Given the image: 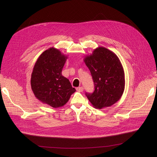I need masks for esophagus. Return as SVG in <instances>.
I'll use <instances>...</instances> for the list:
<instances>
[{"mask_svg":"<svg viewBox=\"0 0 157 157\" xmlns=\"http://www.w3.org/2000/svg\"><path fill=\"white\" fill-rule=\"evenodd\" d=\"M76 91L78 92H82L83 91V87H78L76 88Z\"/></svg>","mask_w":157,"mask_h":157,"instance_id":"obj_1","label":"esophagus"}]
</instances>
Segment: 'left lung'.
<instances>
[{
  "label": "left lung",
  "instance_id": "obj_1",
  "mask_svg": "<svg viewBox=\"0 0 157 157\" xmlns=\"http://www.w3.org/2000/svg\"><path fill=\"white\" fill-rule=\"evenodd\" d=\"M84 61L93 77L94 91L86 95L93 107L101 109L117 102L125 88V75L118 56L102 47L87 55Z\"/></svg>",
  "mask_w": 157,
  "mask_h": 157
}]
</instances>
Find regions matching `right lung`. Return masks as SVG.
Returning <instances> with one entry per match:
<instances>
[{"instance_id": "obj_1", "label": "right lung", "mask_w": 157, "mask_h": 157, "mask_svg": "<svg viewBox=\"0 0 157 157\" xmlns=\"http://www.w3.org/2000/svg\"><path fill=\"white\" fill-rule=\"evenodd\" d=\"M67 56L53 47L43 52L37 59L31 76V87L41 102L58 108L65 105L76 89L61 75Z\"/></svg>"}]
</instances>
